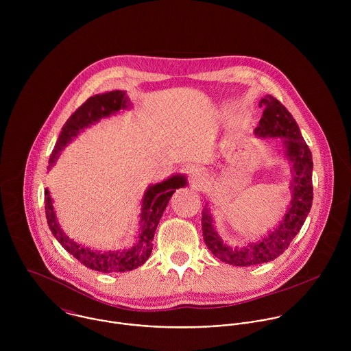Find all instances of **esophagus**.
Returning a JSON list of instances; mask_svg holds the SVG:
<instances>
[{"label":"esophagus","instance_id":"esophagus-1","mask_svg":"<svg viewBox=\"0 0 351 351\" xmlns=\"http://www.w3.org/2000/svg\"><path fill=\"white\" fill-rule=\"evenodd\" d=\"M191 178L193 182H202L206 178V173L201 167H193L191 170Z\"/></svg>","mask_w":351,"mask_h":351}]
</instances>
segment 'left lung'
<instances>
[{
	"label": "left lung",
	"mask_w": 351,
	"mask_h": 351,
	"mask_svg": "<svg viewBox=\"0 0 351 351\" xmlns=\"http://www.w3.org/2000/svg\"><path fill=\"white\" fill-rule=\"evenodd\" d=\"M263 114L254 134L258 138H280L285 158L291 162L292 200L278 226L258 242L243 247H231L223 242L213 227V219L208 204L202 209L201 228L206 247L221 262L234 266H251L276 259L287 250L300 231L313 199L312 186V154L301 136L300 128L288 109L273 96L267 95L259 101Z\"/></svg>",
	"instance_id": "1"
}]
</instances>
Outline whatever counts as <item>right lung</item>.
<instances>
[{"mask_svg": "<svg viewBox=\"0 0 351 351\" xmlns=\"http://www.w3.org/2000/svg\"><path fill=\"white\" fill-rule=\"evenodd\" d=\"M130 106V100L123 90H112L108 93L96 95L85 101L66 121L60 135L55 143V147L50 155L49 170L55 165L56 159L63 150L81 131L89 125L97 123L102 117H109L110 114L117 113L120 109H127ZM186 177L182 174L171 176L170 178L151 185L147 188L143 200H142V213H141V232L136 238L135 245L128 250L97 251L90 250L85 246L78 245L70 239L60 228L56 215L53 212L52 200L49 189L45 191L46 202V217L52 235L62 245L64 250L69 251L74 258H77L82 265L92 270L101 273H123L134 270L143 265L152 251V239L158 223L162 217L165 208L167 206L170 197L178 188L186 185Z\"/></svg>", "mask_w": 351, "mask_h": 351, "instance_id": "obj_1", "label": "right lung"}]
</instances>
